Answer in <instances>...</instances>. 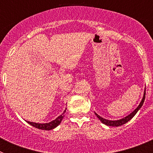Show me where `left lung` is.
I'll return each mask as SVG.
<instances>
[{"instance_id":"left-lung-1","label":"left lung","mask_w":153,"mask_h":153,"mask_svg":"<svg viewBox=\"0 0 153 153\" xmlns=\"http://www.w3.org/2000/svg\"><path fill=\"white\" fill-rule=\"evenodd\" d=\"M145 97H146V90H145V91H144V94H143V100H142V101H141V102L140 103V105L138 106V107L136 108V109H135L134 111L132 112V113H130L129 115H128L127 117L121 119V120H115V121H113V120H106V119L102 118V117H101L100 116H99L97 113H95V114H96V116L98 117L99 120H100L101 122H102L103 124H105V125L109 126H122V125H123V124L126 123L127 122H129V120H130L131 119H132V117H134L135 115L136 114V113L139 111V109H140V108L142 107V106L143 105V102H144V101H145Z\"/></svg>"}]
</instances>
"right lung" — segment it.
Here are the masks:
<instances>
[{
    "mask_svg": "<svg viewBox=\"0 0 153 153\" xmlns=\"http://www.w3.org/2000/svg\"><path fill=\"white\" fill-rule=\"evenodd\" d=\"M66 109L63 111V113H62V115L59 116L56 120H53V121L48 123H36L29 122V121H27V123H29L30 125L33 126V127L37 128V129H43V130H51V129H54L55 127L57 126L61 123L62 120H63V118L64 117V113L65 112H66Z\"/></svg>",
    "mask_w": 153,
    "mask_h": 153,
    "instance_id": "1",
    "label": "right lung"
}]
</instances>
